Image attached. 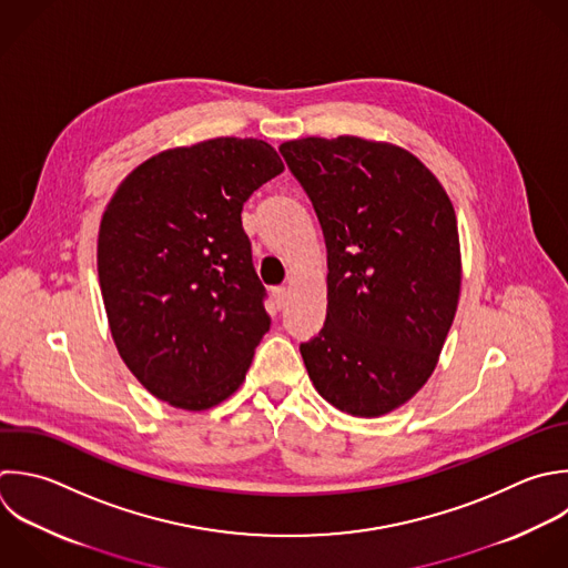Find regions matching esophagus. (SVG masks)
I'll return each instance as SVG.
<instances>
[{
    "label": "esophagus",
    "mask_w": 568,
    "mask_h": 568,
    "mask_svg": "<svg viewBox=\"0 0 568 568\" xmlns=\"http://www.w3.org/2000/svg\"><path fill=\"white\" fill-rule=\"evenodd\" d=\"M273 297H275L277 308H284L286 302H288V288H286V286H275V288H273Z\"/></svg>",
    "instance_id": "1"
}]
</instances>
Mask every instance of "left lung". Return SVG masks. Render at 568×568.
<instances>
[{
    "label": "left lung",
    "mask_w": 568,
    "mask_h": 568,
    "mask_svg": "<svg viewBox=\"0 0 568 568\" xmlns=\"http://www.w3.org/2000/svg\"><path fill=\"white\" fill-rule=\"evenodd\" d=\"M322 224L328 306L300 346L317 393L355 417L406 404L433 375L462 286L455 209L406 149L355 135L280 146Z\"/></svg>",
    "instance_id": "8db88e82"
}]
</instances>
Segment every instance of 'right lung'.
Here are the masks:
<instances>
[{"label":"right lung","instance_id":"1","mask_svg":"<svg viewBox=\"0 0 568 568\" xmlns=\"http://www.w3.org/2000/svg\"><path fill=\"white\" fill-rule=\"evenodd\" d=\"M282 171L271 144L215 138L149 158L106 204L98 273L113 342L175 408L231 397L271 328L242 206Z\"/></svg>","mask_w":568,"mask_h":568}]
</instances>
